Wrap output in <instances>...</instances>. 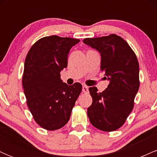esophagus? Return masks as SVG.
Segmentation results:
<instances>
[{"instance_id":"1","label":"esophagus","mask_w":157,"mask_h":157,"mask_svg":"<svg viewBox=\"0 0 157 157\" xmlns=\"http://www.w3.org/2000/svg\"><path fill=\"white\" fill-rule=\"evenodd\" d=\"M82 91H83L84 93L89 92V88H88V86H85V85H83V86H82Z\"/></svg>"}]
</instances>
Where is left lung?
Here are the masks:
<instances>
[{"label": "left lung", "instance_id": "1", "mask_svg": "<svg viewBox=\"0 0 157 157\" xmlns=\"http://www.w3.org/2000/svg\"><path fill=\"white\" fill-rule=\"evenodd\" d=\"M82 42L100 52L101 71L109 81L102 93L95 86L89 89L92 97L87 110L89 121L101 131H115L123 125L134 107L140 87L137 58L127 42L116 35L86 38Z\"/></svg>", "mask_w": 157, "mask_h": 157}]
</instances>
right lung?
I'll use <instances>...</instances> for the list:
<instances>
[{"mask_svg":"<svg viewBox=\"0 0 157 157\" xmlns=\"http://www.w3.org/2000/svg\"><path fill=\"white\" fill-rule=\"evenodd\" d=\"M79 42L71 37H45L26 55L22 83L27 105L36 122L46 130H57L67 123L82 91L79 82L68 86L60 79L70 49Z\"/></svg>","mask_w":157,"mask_h":157,"instance_id":"add662e5","label":"right lung"}]
</instances>
